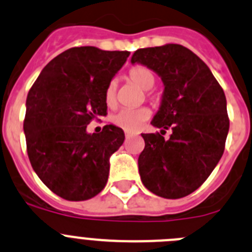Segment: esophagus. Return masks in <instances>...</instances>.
Segmentation results:
<instances>
[{"mask_svg": "<svg viewBox=\"0 0 252 252\" xmlns=\"http://www.w3.org/2000/svg\"><path fill=\"white\" fill-rule=\"evenodd\" d=\"M131 137H133V134L129 133V131H126V139H129V138H131Z\"/></svg>", "mask_w": 252, "mask_h": 252, "instance_id": "34e87169", "label": "esophagus"}]
</instances>
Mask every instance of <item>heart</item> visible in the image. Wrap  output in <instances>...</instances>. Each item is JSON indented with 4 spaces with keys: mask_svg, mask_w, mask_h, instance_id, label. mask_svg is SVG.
<instances>
[{
    "mask_svg": "<svg viewBox=\"0 0 252 252\" xmlns=\"http://www.w3.org/2000/svg\"><path fill=\"white\" fill-rule=\"evenodd\" d=\"M128 78L131 83L137 84L143 91H149L155 83L154 73L147 67H134L129 70ZM105 103L108 107H114L117 103V84L110 82L105 89ZM150 112L147 108L138 109H122L112 117L113 124L122 128L126 131H137L143 126V124L149 119Z\"/></svg>",
    "mask_w": 252,
    "mask_h": 252,
    "instance_id": "b5f03b06",
    "label": "heart"
}]
</instances>
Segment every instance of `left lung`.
<instances>
[{"instance_id": "obj_1", "label": "left lung", "mask_w": 252, "mask_h": 252, "mask_svg": "<svg viewBox=\"0 0 252 252\" xmlns=\"http://www.w3.org/2000/svg\"><path fill=\"white\" fill-rule=\"evenodd\" d=\"M131 64L145 65L164 84L152 126L160 134H142L144 150L138 158L140 179L148 190L179 199L200 187L218 165L225 149L229 118L225 93L210 68L194 52L168 43L135 51Z\"/></svg>"}]
</instances>
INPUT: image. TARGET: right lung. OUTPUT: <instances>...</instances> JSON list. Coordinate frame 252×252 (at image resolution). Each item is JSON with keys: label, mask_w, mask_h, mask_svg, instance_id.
Wrapping results in <instances>:
<instances>
[{"label": "right lung", "mask_w": 252, "mask_h": 252, "mask_svg": "<svg viewBox=\"0 0 252 252\" xmlns=\"http://www.w3.org/2000/svg\"><path fill=\"white\" fill-rule=\"evenodd\" d=\"M129 55L69 48L42 69L28 92L23 131L31 165L65 200H88L107 184L109 159L123 144L124 131L108 124L91 134L87 126L107 114L105 89Z\"/></svg>", "instance_id": "add662e5"}]
</instances>
